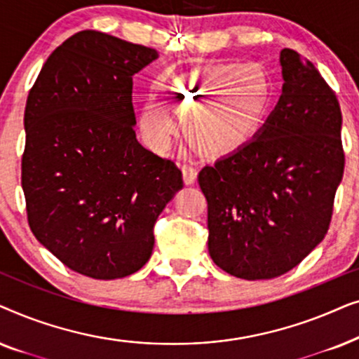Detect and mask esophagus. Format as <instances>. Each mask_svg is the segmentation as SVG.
<instances>
[{"mask_svg": "<svg viewBox=\"0 0 359 359\" xmlns=\"http://www.w3.org/2000/svg\"><path fill=\"white\" fill-rule=\"evenodd\" d=\"M181 171H183V180H184V184H193L196 181V176H198V171L193 165H183L181 166Z\"/></svg>", "mask_w": 359, "mask_h": 359, "instance_id": "34e87169", "label": "esophagus"}]
</instances>
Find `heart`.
<instances>
[{
    "label": "heart",
    "mask_w": 359,
    "mask_h": 359,
    "mask_svg": "<svg viewBox=\"0 0 359 359\" xmlns=\"http://www.w3.org/2000/svg\"><path fill=\"white\" fill-rule=\"evenodd\" d=\"M163 96L176 116H191V140L210 155L248 144L271 109L266 76L247 63L196 67L166 83ZM140 129L155 150H163L175 134L176 121L168 109L150 104L142 111Z\"/></svg>",
    "instance_id": "b5f03b06"
}]
</instances>
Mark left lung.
I'll return each mask as SVG.
<instances>
[{
	"label": "left lung",
	"mask_w": 359,
	"mask_h": 359,
	"mask_svg": "<svg viewBox=\"0 0 359 359\" xmlns=\"http://www.w3.org/2000/svg\"><path fill=\"white\" fill-rule=\"evenodd\" d=\"M279 63L283 93L262 130L198 176L210 258L248 281L281 276L322 242L345 168L335 93L296 50Z\"/></svg>",
	"instance_id": "8db88e82"
}]
</instances>
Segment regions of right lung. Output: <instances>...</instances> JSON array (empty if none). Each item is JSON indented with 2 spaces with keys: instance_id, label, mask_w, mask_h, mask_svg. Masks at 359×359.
<instances>
[{
  "instance_id": "1",
  "label": "right lung",
  "mask_w": 359,
  "mask_h": 359,
  "mask_svg": "<svg viewBox=\"0 0 359 359\" xmlns=\"http://www.w3.org/2000/svg\"><path fill=\"white\" fill-rule=\"evenodd\" d=\"M155 48L97 31L43 63L24 112L22 191L36 238L73 271L117 279L154 250V225L183 175L135 139L132 76Z\"/></svg>"
}]
</instances>
